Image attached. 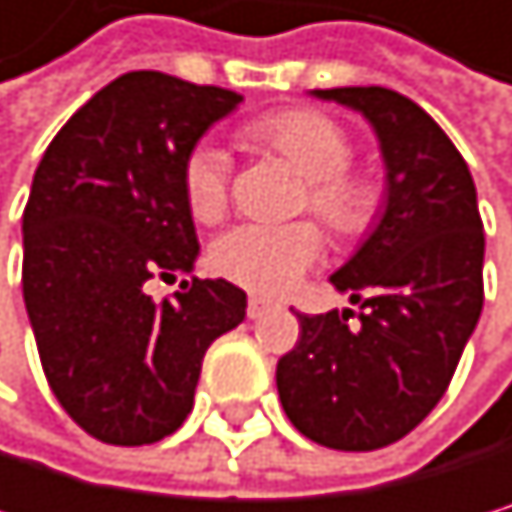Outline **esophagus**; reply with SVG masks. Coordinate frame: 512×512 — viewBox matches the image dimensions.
I'll return each instance as SVG.
<instances>
[{
    "label": "esophagus",
    "instance_id": "1",
    "mask_svg": "<svg viewBox=\"0 0 512 512\" xmlns=\"http://www.w3.org/2000/svg\"><path fill=\"white\" fill-rule=\"evenodd\" d=\"M270 307H273V304L264 301V298H251V301H248V319H261Z\"/></svg>",
    "mask_w": 512,
    "mask_h": 512
}]
</instances>
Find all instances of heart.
<instances>
[{"label": "heart", "mask_w": 512, "mask_h": 512, "mask_svg": "<svg viewBox=\"0 0 512 512\" xmlns=\"http://www.w3.org/2000/svg\"><path fill=\"white\" fill-rule=\"evenodd\" d=\"M248 150L285 159L307 181V208L341 239L371 230L381 211V187L365 171H353V137L341 122L319 110H276L239 128ZM181 187L196 221L224 218L230 199V162L224 150L196 144L181 165ZM322 254V233L310 221L239 224L214 239L208 261L224 279L258 291L288 294Z\"/></svg>", "instance_id": "heart-1"}]
</instances>
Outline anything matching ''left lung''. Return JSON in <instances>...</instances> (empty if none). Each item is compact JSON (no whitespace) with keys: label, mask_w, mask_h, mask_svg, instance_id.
<instances>
[{"label":"left lung","mask_w":512,"mask_h":512,"mask_svg":"<svg viewBox=\"0 0 512 512\" xmlns=\"http://www.w3.org/2000/svg\"><path fill=\"white\" fill-rule=\"evenodd\" d=\"M378 134L387 202L378 227L331 285L359 304L298 313L301 338L276 365L279 402L307 439L375 451L415 430L455 375L482 313L485 233L470 168L405 94L316 88Z\"/></svg>","instance_id":"1"}]
</instances>
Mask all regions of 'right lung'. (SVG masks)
<instances>
[{
	"mask_svg": "<svg viewBox=\"0 0 512 512\" xmlns=\"http://www.w3.org/2000/svg\"><path fill=\"white\" fill-rule=\"evenodd\" d=\"M242 94L134 70L54 134L24 208V304L42 371L67 415L110 445L178 430L202 356L245 319L227 279H184L153 301L147 282L190 273L199 254L181 165Z\"/></svg>",
	"mask_w": 512,
	"mask_h": 512,
	"instance_id": "1",
	"label": "right lung"
}]
</instances>
